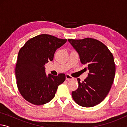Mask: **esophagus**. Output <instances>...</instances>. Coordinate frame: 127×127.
Listing matches in <instances>:
<instances>
[{
    "label": "esophagus",
    "instance_id": "obj_1",
    "mask_svg": "<svg viewBox=\"0 0 127 127\" xmlns=\"http://www.w3.org/2000/svg\"><path fill=\"white\" fill-rule=\"evenodd\" d=\"M65 77H66V79L68 81H70V80H73V79H74L73 77H72L71 76H70V75L68 74H66L65 75Z\"/></svg>",
    "mask_w": 127,
    "mask_h": 127
}]
</instances>
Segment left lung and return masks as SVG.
Segmentation results:
<instances>
[{
  "label": "left lung",
  "mask_w": 127,
  "mask_h": 127,
  "mask_svg": "<svg viewBox=\"0 0 127 127\" xmlns=\"http://www.w3.org/2000/svg\"><path fill=\"white\" fill-rule=\"evenodd\" d=\"M68 41L78 53L81 63L89 70L84 81L77 78L78 87L72 91V97L77 104L90 107L101 102L111 89L115 73L112 53L100 41L91 38Z\"/></svg>",
  "instance_id": "left-lung-1"
}]
</instances>
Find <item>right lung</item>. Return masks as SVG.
<instances>
[{
  "label": "right lung",
  "mask_w": 127,
  "mask_h": 127,
  "mask_svg": "<svg viewBox=\"0 0 127 127\" xmlns=\"http://www.w3.org/2000/svg\"><path fill=\"white\" fill-rule=\"evenodd\" d=\"M66 41L42 34L28 40L19 51L16 66L17 85L28 102L36 105L50 102L58 86L65 80L63 73L47 76L45 65L53 61L55 51Z\"/></svg>",
  "instance_id": "obj_1"
}]
</instances>
